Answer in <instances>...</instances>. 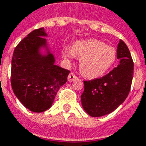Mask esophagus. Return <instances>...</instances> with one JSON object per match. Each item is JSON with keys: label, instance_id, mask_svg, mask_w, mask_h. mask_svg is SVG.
I'll return each instance as SVG.
<instances>
[{"label": "esophagus", "instance_id": "1", "mask_svg": "<svg viewBox=\"0 0 146 146\" xmlns=\"http://www.w3.org/2000/svg\"><path fill=\"white\" fill-rule=\"evenodd\" d=\"M76 78H77V76H76L74 73H70L68 76V81H70V82H72V81H73L74 80H76Z\"/></svg>", "mask_w": 146, "mask_h": 146}]
</instances>
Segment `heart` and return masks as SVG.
Returning <instances> with one entry per match:
<instances>
[{"mask_svg": "<svg viewBox=\"0 0 146 146\" xmlns=\"http://www.w3.org/2000/svg\"><path fill=\"white\" fill-rule=\"evenodd\" d=\"M63 55L67 60L80 57V69L86 77L97 78L112 68L116 61V51L113 47L98 40H78L73 46H66Z\"/></svg>", "mask_w": 146, "mask_h": 146, "instance_id": "1", "label": "heart"}]
</instances>
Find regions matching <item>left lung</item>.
Listing matches in <instances>:
<instances>
[{"instance_id":"obj_1","label":"left lung","mask_w":146,"mask_h":146,"mask_svg":"<svg viewBox=\"0 0 146 146\" xmlns=\"http://www.w3.org/2000/svg\"><path fill=\"white\" fill-rule=\"evenodd\" d=\"M119 64L101 78L84 82L82 106L93 117L110 114L127 98L132 85L134 63L128 46L120 40L117 47Z\"/></svg>"}]
</instances>
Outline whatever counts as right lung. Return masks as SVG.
<instances>
[{
  "label": "right lung",
  "instance_id": "add662e5",
  "mask_svg": "<svg viewBox=\"0 0 146 146\" xmlns=\"http://www.w3.org/2000/svg\"><path fill=\"white\" fill-rule=\"evenodd\" d=\"M44 28L34 30L24 38L13 53L11 83L14 94L23 105L34 113H42L50 107L60 86L67 81L70 71L54 64L50 51L39 52L46 47Z\"/></svg>",
  "mask_w": 146,
  "mask_h": 146
}]
</instances>
